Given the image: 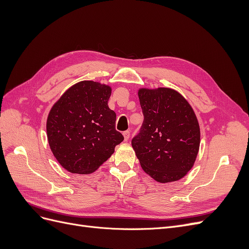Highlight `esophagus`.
Here are the masks:
<instances>
[{
  "label": "esophagus",
  "mask_w": 249,
  "mask_h": 249,
  "mask_svg": "<svg viewBox=\"0 0 249 249\" xmlns=\"http://www.w3.org/2000/svg\"><path fill=\"white\" fill-rule=\"evenodd\" d=\"M124 140L127 141L130 138V131H124Z\"/></svg>",
  "instance_id": "obj_1"
}]
</instances>
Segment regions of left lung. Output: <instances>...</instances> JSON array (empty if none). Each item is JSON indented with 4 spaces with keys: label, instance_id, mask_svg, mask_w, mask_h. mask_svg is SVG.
<instances>
[{
    "label": "left lung",
    "instance_id": "obj_1",
    "mask_svg": "<svg viewBox=\"0 0 249 249\" xmlns=\"http://www.w3.org/2000/svg\"><path fill=\"white\" fill-rule=\"evenodd\" d=\"M138 96L144 119L132 146L141 167L157 182L178 180L198 154L200 131L195 113L170 88H142Z\"/></svg>",
    "mask_w": 249,
    "mask_h": 249
}]
</instances>
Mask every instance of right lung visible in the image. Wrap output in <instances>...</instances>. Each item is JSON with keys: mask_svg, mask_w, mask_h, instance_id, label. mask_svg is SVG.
<instances>
[{"mask_svg": "<svg viewBox=\"0 0 249 249\" xmlns=\"http://www.w3.org/2000/svg\"><path fill=\"white\" fill-rule=\"evenodd\" d=\"M111 88L93 81L77 83L52 107L48 141L57 161L71 173L88 175L106 162L124 140L108 107Z\"/></svg>", "mask_w": 249, "mask_h": 249, "instance_id": "obj_1", "label": "right lung"}]
</instances>
